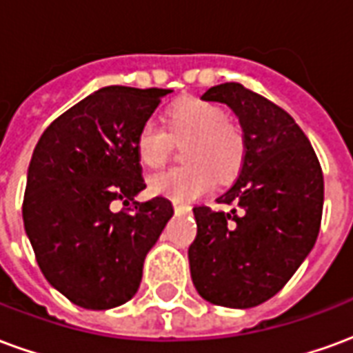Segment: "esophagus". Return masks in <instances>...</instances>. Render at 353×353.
Returning <instances> with one entry per match:
<instances>
[{"label": "esophagus", "instance_id": "1", "mask_svg": "<svg viewBox=\"0 0 353 353\" xmlns=\"http://www.w3.org/2000/svg\"><path fill=\"white\" fill-rule=\"evenodd\" d=\"M174 212H176V214H189V212H191V206L176 202V204H174Z\"/></svg>", "mask_w": 353, "mask_h": 353}]
</instances>
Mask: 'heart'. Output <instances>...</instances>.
<instances>
[{"instance_id":"heart-1","label":"heart","mask_w":353,"mask_h":353,"mask_svg":"<svg viewBox=\"0 0 353 353\" xmlns=\"http://www.w3.org/2000/svg\"><path fill=\"white\" fill-rule=\"evenodd\" d=\"M166 130L147 121L139 126L134 147L145 168H161L168 161L172 139H187L185 166L164 170L149 177V192L154 196L185 202L212 191L217 177L236 174L245 154V138L238 124L230 123L225 109L199 96L181 98L164 113Z\"/></svg>"}]
</instances>
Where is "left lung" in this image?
Listing matches in <instances>:
<instances>
[{
  "mask_svg": "<svg viewBox=\"0 0 353 353\" xmlns=\"http://www.w3.org/2000/svg\"><path fill=\"white\" fill-rule=\"evenodd\" d=\"M227 103L242 124L240 176L217 199L230 212L196 206L189 248L202 299L252 308L280 291L316 244L323 212V174L310 141L288 111L242 87L223 83L202 94Z\"/></svg>",
  "mask_w": 353,
  "mask_h": 353,
  "instance_id": "left-lung-1",
  "label": "left lung"
}]
</instances>
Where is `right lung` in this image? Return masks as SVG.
<instances>
[{"label":"right lung","instance_id":"add662e5","mask_svg":"<svg viewBox=\"0 0 353 353\" xmlns=\"http://www.w3.org/2000/svg\"><path fill=\"white\" fill-rule=\"evenodd\" d=\"M170 88L105 87L43 132L28 168L24 229L50 285L87 310L136 295L143 261L174 215L145 189L134 139ZM119 199L125 208L113 212Z\"/></svg>","mask_w":353,"mask_h":353}]
</instances>
